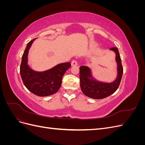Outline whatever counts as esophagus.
Listing matches in <instances>:
<instances>
[{
	"label": "esophagus",
	"instance_id": "1",
	"mask_svg": "<svg viewBox=\"0 0 145 145\" xmlns=\"http://www.w3.org/2000/svg\"><path fill=\"white\" fill-rule=\"evenodd\" d=\"M72 66H77V61L76 60H73L71 62Z\"/></svg>",
	"mask_w": 145,
	"mask_h": 145
}]
</instances>
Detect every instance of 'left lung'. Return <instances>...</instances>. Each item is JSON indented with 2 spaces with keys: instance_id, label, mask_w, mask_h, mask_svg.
Returning <instances> with one entry per match:
<instances>
[{
  "instance_id": "8db88e82",
  "label": "left lung",
  "mask_w": 145,
  "mask_h": 145,
  "mask_svg": "<svg viewBox=\"0 0 145 145\" xmlns=\"http://www.w3.org/2000/svg\"><path fill=\"white\" fill-rule=\"evenodd\" d=\"M110 50L116 52V60L117 63L118 75L114 82L108 83L91 79L90 69L86 66L80 67V88L83 93L88 97L94 99H104L114 93L120 85L123 72L120 54L116 47L111 48Z\"/></svg>"
}]
</instances>
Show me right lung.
Wrapping results in <instances>:
<instances>
[{
	"instance_id": "1",
	"label": "right lung",
	"mask_w": 145,
	"mask_h": 145,
	"mask_svg": "<svg viewBox=\"0 0 145 145\" xmlns=\"http://www.w3.org/2000/svg\"><path fill=\"white\" fill-rule=\"evenodd\" d=\"M36 39L29 42L22 58L20 67V76L26 88L38 96H48L58 91L62 84L65 72L71 67V63L66 62L56 65L48 71L36 72L27 65L29 49Z\"/></svg>"
}]
</instances>
